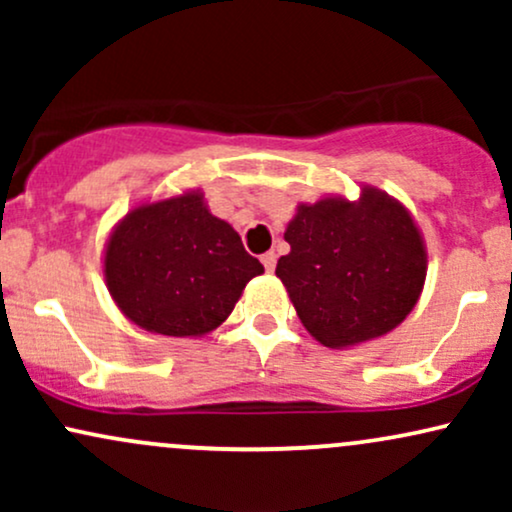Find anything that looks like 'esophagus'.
I'll use <instances>...</instances> for the list:
<instances>
[{
    "label": "esophagus",
    "mask_w": 512,
    "mask_h": 512,
    "mask_svg": "<svg viewBox=\"0 0 512 512\" xmlns=\"http://www.w3.org/2000/svg\"><path fill=\"white\" fill-rule=\"evenodd\" d=\"M260 260H262L264 269H267V272H274V267H276V255H274V252H264Z\"/></svg>",
    "instance_id": "esophagus-1"
}]
</instances>
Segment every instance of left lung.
I'll return each instance as SVG.
<instances>
[{"instance_id":"8db88e82","label":"left lung","mask_w":512,"mask_h":512,"mask_svg":"<svg viewBox=\"0 0 512 512\" xmlns=\"http://www.w3.org/2000/svg\"><path fill=\"white\" fill-rule=\"evenodd\" d=\"M276 262L298 317L320 344L349 346L395 330L419 301L426 250L409 211L378 190L358 202L301 204Z\"/></svg>"}]
</instances>
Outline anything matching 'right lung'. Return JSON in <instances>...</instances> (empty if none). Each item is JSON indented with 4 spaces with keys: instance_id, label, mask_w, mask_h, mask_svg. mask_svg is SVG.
Segmentation results:
<instances>
[{
    "instance_id": "right-lung-1",
    "label": "right lung",
    "mask_w": 512,
    "mask_h": 512,
    "mask_svg": "<svg viewBox=\"0 0 512 512\" xmlns=\"http://www.w3.org/2000/svg\"><path fill=\"white\" fill-rule=\"evenodd\" d=\"M264 267L199 192L144 204L125 216L105 250V281L134 325L197 337L221 325Z\"/></svg>"
}]
</instances>
